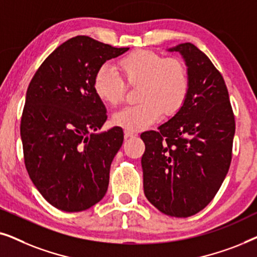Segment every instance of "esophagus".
<instances>
[{
  "label": "esophagus",
  "instance_id": "1",
  "mask_svg": "<svg viewBox=\"0 0 257 257\" xmlns=\"http://www.w3.org/2000/svg\"><path fill=\"white\" fill-rule=\"evenodd\" d=\"M124 136H125L126 139H127V138H132V137L136 136V132L130 131V130H125V131H124Z\"/></svg>",
  "mask_w": 257,
  "mask_h": 257
}]
</instances>
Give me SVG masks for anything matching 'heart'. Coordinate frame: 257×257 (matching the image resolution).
Listing matches in <instances>:
<instances>
[{"label":"heart","mask_w":257,"mask_h":257,"mask_svg":"<svg viewBox=\"0 0 257 257\" xmlns=\"http://www.w3.org/2000/svg\"><path fill=\"white\" fill-rule=\"evenodd\" d=\"M117 69L104 64L96 72L93 90L105 104L118 105L125 94V83L138 85V104L126 106L112 117L114 125L130 131H140L180 110L187 98L189 76L178 58H165L151 50H137L117 62ZM121 75H119L118 73Z\"/></svg>","instance_id":"obj_1"}]
</instances>
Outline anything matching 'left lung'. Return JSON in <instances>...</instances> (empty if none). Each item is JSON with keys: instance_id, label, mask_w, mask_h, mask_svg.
<instances>
[{"instance_id": "1", "label": "left lung", "mask_w": 257, "mask_h": 257, "mask_svg": "<svg viewBox=\"0 0 257 257\" xmlns=\"http://www.w3.org/2000/svg\"><path fill=\"white\" fill-rule=\"evenodd\" d=\"M168 51L184 58L189 90L174 117L140 136L144 193L161 213L188 217L212 201L226 178L235 118L223 77L210 59L192 43Z\"/></svg>"}]
</instances>
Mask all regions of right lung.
Listing matches in <instances>:
<instances>
[{"instance_id":"right-lung-1","label":"right lung","mask_w":257,"mask_h":257,"mask_svg":"<svg viewBox=\"0 0 257 257\" xmlns=\"http://www.w3.org/2000/svg\"><path fill=\"white\" fill-rule=\"evenodd\" d=\"M128 48L76 36L45 58L28 86L21 118L24 164L43 198L64 212H82L104 198L124 132L106 121L93 90L96 72Z\"/></svg>"}]
</instances>
